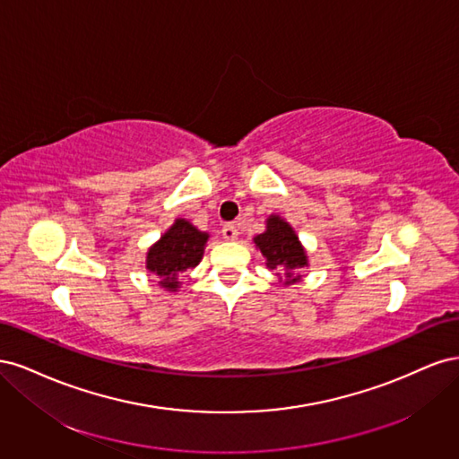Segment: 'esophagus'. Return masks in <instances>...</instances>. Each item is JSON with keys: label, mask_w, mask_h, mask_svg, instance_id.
<instances>
[{"label": "esophagus", "mask_w": 459, "mask_h": 459, "mask_svg": "<svg viewBox=\"0 0 459 459\" xmlns=\"http://www.w3.org/2000/svg\"><path fill=\"white\" fill-rule=\"evenodd\" d=\"M221 235H224L226 241H235V239H238L239 231H238V228H235L233 224H226L224 228H221Z\"/></svg>", "instance_id": "1"}]
</instances>
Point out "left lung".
I'll list each match as a JSON object with an SVG mask.
<instances>
[{"mask_svg": "<svg viewBox=\"0 0 459 459\" xmlns=\"http://www.w3.org/2000/svg\"><path fill=\"white\" fill-rule=\"evenodd\" d=\"M256 251L266 258V266L277 270L280 281L289 287L302 280L300 270L308 268L307 248L302 247L295 228L280 214L266 218V230L253 238Z\"/></svg>", "mask_w": 459, "mask_h": 459, "instance_id": "1", "label": "left lung"}]
</instances>
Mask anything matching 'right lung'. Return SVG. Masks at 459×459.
<instances>
[{
  "mask_svg": "<svg viewBox=\"0 0 459 459\" xmlns=\"http://www.w3.org/2000/svg\"><path fill=\"white\" fill-rule=\"evenodd\" d=\"M208 238L211 235L197 230L189 220L176 218L174 224L160 235V239L149 247L145 268L157 275L160 289L176 293L182 287L179 275L199 266Z\"/></svg>",
  "mask_w": 459,
  "mask_h": 459,
  "instance_id": "add662e5",
  "label": "right lung"
}]
</instances>
